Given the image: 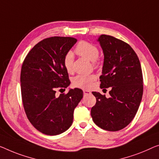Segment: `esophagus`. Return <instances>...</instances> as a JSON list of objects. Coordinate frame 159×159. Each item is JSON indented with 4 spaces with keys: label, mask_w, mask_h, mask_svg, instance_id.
I'll list each match as a JSON object with an SVG mask.
<instances>
[{
    "label": "esophagus",
    "mask_w": 159,
    "mask_h": 159,
    "mask_svg": "<svg viewBox=\"0 0 159 159\" xmlns=\"http://www.w3.org/2000/svg\"><path fill=\"white\" fill-rule=\"evenodd\" d=\"M91 92L90 91H88V90H84V96H86V95H89V94H91Z\"/></svg>",
    "instance_id": "esophagus-1"
}]
</instances>
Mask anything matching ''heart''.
I'll return each instance as SVG.
<instances>
[{"instance_id": "b5f03b06", "label": "heart", "mask_w": 159, "mask_h": 159, "mask_svg": "<svg viewBox=\"0 0 159 159\" xmlns=\"http://www.w3.org/2000/svg\"><path fill=\"white\" fill-rule=\"evenodd\" d=\"M75 52L80 56L93 61V65L95 67H98L99 63L97 58L98 57L99 51L97 47L94 45L86 41H80L75 48ZM63 63L68 73L73 71V57L70 52H68L63 57ZM96 80V75H79L73 80V86L82 89H89L91 87L92 83Z\"/></svg>"}]
</instances>
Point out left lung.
<instances>
[{"mask_svg": "<svg viewBox=\"0 0 159 159\" xmlns=\"http://www.w3.org/2000/svg\"><path fill=\"white\" fill-rule=\"evenodd\" d=\"M98 41L104 53L100 86L111 87V96L92 92L96 103L91 115L101 129L117 131L132 121L140 106L143 90L141 66L127 43L107 35H101Z\"/></svg>", "mask_w": 159, "mask_h": 159, "instance_id": "1", "label": "left lung"}]
</instances>
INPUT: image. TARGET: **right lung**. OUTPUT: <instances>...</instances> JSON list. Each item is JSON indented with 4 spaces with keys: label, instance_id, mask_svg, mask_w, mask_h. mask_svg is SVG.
<instances>
[{
    "label": "right lung",
    "instance_id": "right-lung-1",
    "mask_svg": "<svg viewBox=\"0 0 159 159\" xmlns=\"http://www.w3.org/2000/svg\"><path fill=\"white\" fill-rule=\"evenodd\" d=\"M76 41L72 37L47 38L38 43L23 61L20 71L23 108L30 124L42 134L55 136L69 129L73 111L83 98L79 89L56 95L57 89L65 90L70 83L63 60Z\"/></svg>",
    "mask_w": 159,
    "mask_h": 159
}]
</instances>
